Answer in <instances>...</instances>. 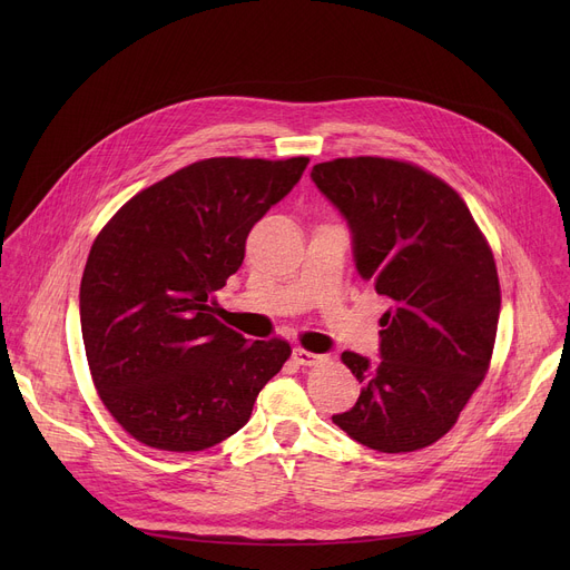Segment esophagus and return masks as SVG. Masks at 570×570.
Segmentation results:
<instances>
[{"label": "esophagus", "mask_w": 570, "mask_h": 570, "mask_svg": "<svg viewBox=\"0 0 570 570\" xmlns=\"http://www.w3.org/2000/svg\"><path fill=\"white\" fill-rule=\"evenodd\" d=\"M293 357H295V363L303 365V367H312V365L323 363V355L305 351V348H293Z\"/></svg>", "instance_id": "34e87169"}]
</instances>
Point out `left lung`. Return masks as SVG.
Returning a JSON list of instances; mask_svg holds the SVG:
<instances>
[{
    "mask_svg": "<svg viewBox=\"0 0 570 570\" xmlns=\"http://www.w3.org/2000/svg\"><path fill=\"white\" fill-rule=\"evenodd\" d=\"M312 179L346 219L357 275L391 303L381 361L342 353L363 387L333 423L379 453L421 451L488 374L501 309L492 249L460 194L406 161L335 159Z\"/></svg>",
    "mask_w": 570,
    "mask_h": 570,
    "instance_id": "obj_1",
    "label": "left lung"
}]
</instances>
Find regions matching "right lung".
<instances>
[{
    "label": "right lung",
    "instance_id": "1",
    "mask_svg": "<svg viewBox=\"0 0 570 570\" xmlns=\"http://www.w3.org/2000/svg\"><path fill=\"white\" fill-rule=\"evenodd\" d=\"M307 157H217L142 189L104 226L80 282V327L101 402L136 441L196 453L245 428L288 361L215 318V291L245 261L252 226Z\"/></svg>",
    "mask_w": 570,
    "mask_h": 570
}]
</instances>
